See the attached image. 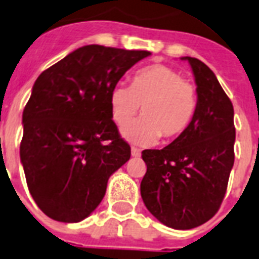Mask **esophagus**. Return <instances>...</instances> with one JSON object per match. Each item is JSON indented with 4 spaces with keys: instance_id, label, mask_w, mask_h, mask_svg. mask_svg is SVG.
<instances>
[{
    "instance_id": "34e87169",
    "label": "esophagus",
    "mask_w": 259,
    "mask_h": 259,
    "mask_svg": "<svg viewBox=\"0 0 259 259\" xmlns=\"http://www.w3.org/2000/svg\"><path fill=\"white\" fill-rule=\"evenodd\" d=\"M140 154H141V150L137 149V148H132V156L133 157H140Z\"/></svg>"
}]
</instances>
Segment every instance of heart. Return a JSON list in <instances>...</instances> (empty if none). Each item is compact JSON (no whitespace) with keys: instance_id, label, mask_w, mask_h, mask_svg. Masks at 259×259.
<instances>
[{"instance_id":"obj_1","label":"heart","mask_w":259,"mask_h":259,"mask_svg":"<svg viewBox=\"0 0 259 259\" xmlns=\"http://www.w3.org/2000/svg\"><path fill=\"white\" fill-rule=\"evenodd\" d=\"M111 115L123 125L140 111L144 117L122 127L126 140L153 144L158 137L170 141L184 134L197 111V94L192 83L166 64H152L137 71L132 84H117L110 95Z\"/></svg>"}]
</instances>
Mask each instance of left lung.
Masks as SVG:
<instances>
[{"instance_id":"1","label":"left lung","mask_w":259,"mask_h":259,"mask_svg":"<svg viewBox=\"0 0 259 259\" xmlns=\"http://www.w3.org/2000/svg\"><path fill=\"white\" fill-rule=\"evenodd\" d=\"M188 60L197 93L192 125L162 149H146L141 196L162 225L189 230L218 212L234 165V107L217 76L199 59Z\"/></svg>"}]
</instances>
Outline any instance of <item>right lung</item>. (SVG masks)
<instances>
[{"mask_svg":"<svg viewBox=\"0 0 259 259\" xmlns=\"http://www.w3.org/2000/svg\"><path fill=\"white\" fill-rule=\"evenodd\" d=\"M149 51L84 46L42 71L22 113L20 157L29 192L47 217L87 218L107 180L130 158L111 119L110 95Z\"/></svg>","mask_w":259,"mask_h":259,"instance_id":"right-lung-1","label":"right lung"}]
</instances>
